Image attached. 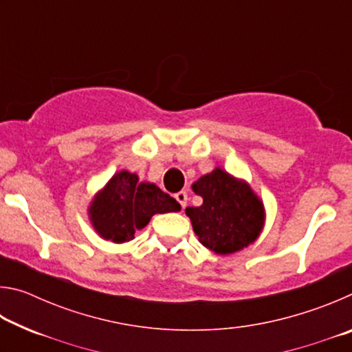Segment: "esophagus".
Instances as JSON below:
<instances>
[{"label": "esophagus", "mask_w": 352, "mask_h": 352, "mask_svg": "<svg viewBox=\"0 0 352 352\" xmlns=\"http://www.w3.org/2000/svg\"><path fill=\"white\" fill-rule=\"evenodd\" d=\"M175 200L178 201V204L182 205V208L186 206V204H188V194H186V190H180V192H177V194H175Z\"/></svg>", "instance_id": "1"}]
</instances>
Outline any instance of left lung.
Returning a JSON list of instances; mask_svg holds the SVG:
<instances>
[{"label": "left lung", "mask_w": 352, "mask_h": 352, "mask_svg": "<svg viewBox=\"0 0 352 352\" xmlns=\"http://www.w3.org/2000/svg\"><path fill=\"white\" fill-rule=\"evenodd\" d=\"M204 199L200 206L186 208L194 233L216 254H233L258 239L265 222V208L245 180L216 168L192 183Z\"/></svg>", "instance_id": "8db88e82"}]
</instances>
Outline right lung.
I'll list each match as a JSON object with an SVG mask.
<instances>
[{
  "label": "right lung",
  "mask_w": 352,
  "mask_h": 352,
  "mask_svg": "<svg viewBox=\"0 0 352 352\" xmlns=\"http://www.w3.org/2000/svg\"><path fill=\"white\" fill-rule=\"evenodd\" d=\"M136 174L119 170L94 195L88 217L96 233L105 241L124 243L132 241L155 214L177 212L178 201L155 183L138 182Z\"/></svg>",
  "instance_id": "add662e5"
}]
</instances>
